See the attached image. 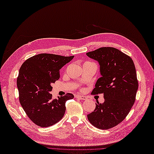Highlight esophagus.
I'll return each instance as SVG.
<instances>
[{
    "label": "esophagus",
    "instance_id": "obj_1",
    "mask_svg": "<svg viewBox=\"0 0 154 154\" xmlns=\"http://www.w3.org/2000/svg\"><path fill=\"white\" fill-rule=\"evenodd\" d=\"M75 97L77 98H79V100H87V98H88L86 96H82V95H79V94L75 96Z\"/></svg>",
    "mask_w": 154,
    "mask_h": 154
}]
</instances>
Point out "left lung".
<instances>
[{
  "label": "left lung",
  "instance_id": "1",
  "mask_svg": "<svg viewBox=\"0 0 154 154\" xmlns=\"http://www.w3.org/2000/svg\"><path fill=\"white\" fill-rule=\"evenodd\" d=\"M86 54L98 62L101 75L92 94L103 93L105 99L96 103L88 119L96 128L110 129L126 118L134 103L138 88L135 66L131 58L114 48H101Z\"/></svg>",
  "mask_w": 154,
  "mask_h": 154
}]
</instances>
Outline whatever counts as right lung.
<instances>
[{"label": "right lung", "instance_id": "right-lung-1", "mask_svg": "<svg viewBox=\"0 0 154 154\" xmlns=\"http://www.w3.org/2000/svg\"><path fill=\"white\" fill-rule=\"evenodd\" d=\"M73 57L42 53L22 64L17 78L19 100L27 116L37 126L49 127L58 122L65 114L66 101L73 98L71 93L56 99L50 94L51 85L60 78V70Z\"/></svg>", "mask_w": 154, "mask_h": 154}]
</instances>
